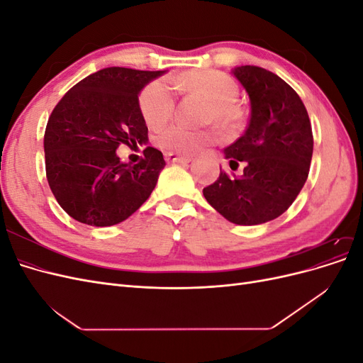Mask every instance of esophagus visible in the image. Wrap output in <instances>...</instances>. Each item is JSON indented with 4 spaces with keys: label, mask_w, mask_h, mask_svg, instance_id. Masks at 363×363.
I'll list each match as a JSON object with an SVG mask.
<instances>
[{
    "label": "esophagus",
    "mask_w": 363,
    "mask_h": 363,
    "mask_svg": "<svg viewBox=\"0 0 363 363\" xmlns=\"http://www.w3.org/2000/svg\"><path fill=\"white\" fill-rule=\"evenodd\" d=\"M164 160L174 162V163H189L192 159L189 156L175 155V152H164Z\"/></svg>",
    "instance_id": "esophagus-1"
}]
</instances>
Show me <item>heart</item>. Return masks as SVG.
Segmentation results:
<instances>
[{
    "mask_svg": "<svg viewBox=\"0 0 363 363\" xmlns=\"http://www.w3.org/2000/svg\"><path fill=\"white\" fill-rule=\"evenodd\" d=\"M177 86L200 95L208 103L206 119L219 128L232 130L240 121V113L235 103L239 89L230 77L216 71H196L177 79ZM175 107V92L168 80H155L144 87L139 95V108L145 123L157 128L172 116ZM213 135L207 130H191L180 124H171L160 130L156 144L160 150L177 155H191L200 150Z\"/></svg>",
    "mask_w": 363,
    "mask_h": 363,
    "instance_id": "1",
    "label": "heart"
}]
</instances>
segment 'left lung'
<instances>
[{
  "mask_svg": "<svg viewBox=\"0 0 363 363\" xmlns=\"http://www.w3.org/2000/svg\"><path fill=\"white\" fill-rule=\"evenodd\" d=\"M233 75L250 96L245 133L224 148L230 168L203 189L216 212L238 225L272 221L289 208L307 180L313 152L312 125L306 107L279 75L259 67H238Z\"/></svg>",
  "mask_w": 363,
  "mask_h": 363,
  "instance_id": "left-lung-1",
  "label": "left lung"
}]
</instances>
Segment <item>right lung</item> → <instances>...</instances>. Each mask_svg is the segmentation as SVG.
I'll use <instances>...</instances> for the list:
<instances>
[{"instance_id": "add662e5", "label": "right lung", "mask_w": 363, "mask_h": 363, "mask_svg": "<svg viewBox=\"0 0 363 363\" xmlns=\"http://www.w3.org/2000/svg\"><path fill=\"white\" fill-rule=\"evenodd\" d=\"M162 74L104 68L71 87L51 112L43 136L47 180L60 207L79 223H123L156 188L164 168L159 150L147 147L136 164L121 162L116 150L148 140L138 95Z\"/></svg>"}]
</instances>
